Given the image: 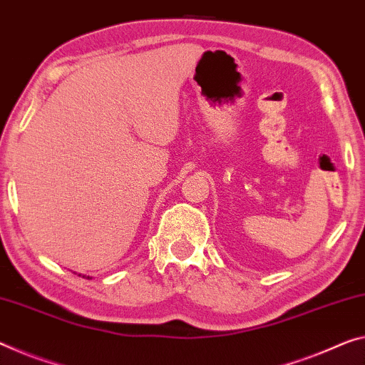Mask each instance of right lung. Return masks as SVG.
Returning a JSON list of instances; mask_svg holds the SVG:
<instances>
[{
  "mask_svg": "<svg viewBox=\"0 0 365 365\" xmlns=\"http://www.w3.org/2000/svg\"><path fill=\"white\" fill-rule=\"evenodd\" d=\"M83 277H85V276H83ZM86 279H91V277H89V276H88V277H86Z\"/></svg>",
  "mask_w": 365,
  "mask_h": 365,
  "instance_id": "obj_1",
  "label": "right lung"
}]
</instances>
